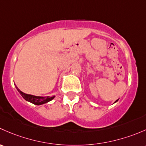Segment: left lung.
<instances>
[{
  "instance_id": "obj_1",
  "label": "left lung",
  "mask_w": 146,
  "mask_h": 146,
  "mask_svg": "<svg viewBox=\"0 0 146 146\" xmlns=\"http://www.w3.org/2000/svg\"><path fill=\"white\" fill-rule=\"evenodd\" d=\"M117 101H118V100H116V101H115V103H116V102H117Z\"/></svg>"
}]
</instances>
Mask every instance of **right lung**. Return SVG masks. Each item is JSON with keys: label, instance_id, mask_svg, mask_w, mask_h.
I'll list each match as a JSON object with an SVG mask.
<instances>
[{"label": "right lung", "instance_id": "right-lung-1", "mask_svg": "<svg viewBox=\"0 0 146 146\" xmlns=\"http://www.w3.org/2000/svg\"><path fill=\"white\" fill-rule=\"evenodd\" d=\"M16 88L18 91V92L21 94V96L23 97L25 100L27 101L30 102V103H33L34 105H37V106H40V105L45 104L46 103H48L49 101L52 100V99L55 98V96H52V97H49V96H46V97H41V96H36L33 95H30V94H27L21 91L19 88L15 86Z\"/></svg>", "mask_w": 146, "mask_h": 146}]
</instances>
